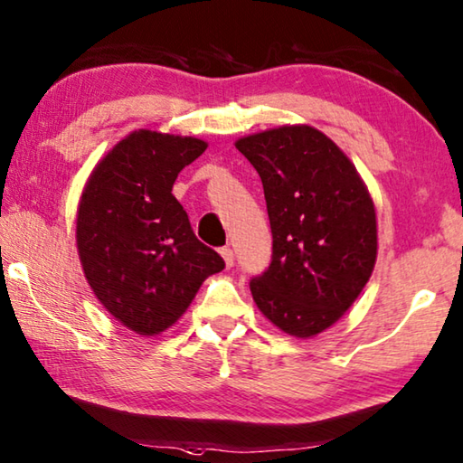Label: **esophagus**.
<instances>
[{"label":"esophagus","instance_id":"obj_1","mask_svg":"<svg viewBox=\"0 0 463 463\" xmlns=\"http://www.w3.org/2000/svg\"><path fill=\"white\" fill-rule=\"evenodd\" d=\"M220 255H222L226 268H232V266H234V253H232L231 247H222V249H220Z\"/></svg>","mask_w":463,"mask_h":463}]
</instances>
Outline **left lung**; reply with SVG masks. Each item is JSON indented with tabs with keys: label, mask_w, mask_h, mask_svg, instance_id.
Returning <instances> with one entry per match:
<instances>
[{
	"label": "left lung",
	"mask_w": 463,
	"mask_h": 463,
	"mask_svg": "<svg viewBox=\"0 0 463 463\" xmlns=\"http://www.w3.org/2000/svg\"><path fill=\"white\" fill-rule=\"evenodd\" d=\"M234 146L260 173L274 237L269 268L249 284L255 305L288 335L326 332L375 268L369 189L346 154L311 126L266 129Z\"/></svg>",
	"instance_id": "1"
}]
</instances>
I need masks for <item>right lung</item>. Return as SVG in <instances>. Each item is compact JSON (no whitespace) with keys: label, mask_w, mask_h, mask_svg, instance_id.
I'll list each match as a JSON object with an SVG mask.
<instances>
[{"label":"right lung","mask_w":463,"mask_h":463,"mask_svg":"<svg viewBox=\"0 0 463 463\" xmlns=\"http://www.w3.org/2000/svg\"><path fill=\"white\" fill-rule=\"evenodd\" d=\"M205 148L200 137L131 131L82 189L76 245L84 276L100 305L139 335L171 327L205 278L224 269L173 195L177 175Z\"/></svg>","instance_id":"right-lung-1"}]
</instances>
